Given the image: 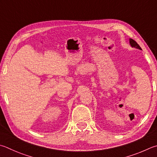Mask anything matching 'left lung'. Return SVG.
<instances>
[{"mask_svg": "<svg viewBox=\"0 0 157 157\" xmlns=\"http://www.w3.org/2000/svg\"><path fill=\"white\" fill-rule=\"evenodd\" d=\"M130 44L132 47H135L136 49H139L141 50V48L140 47V46H139V45L137 44V42L134 40L130 38Z\"/></svg>", "mask_w": 157, "mask_h": 157, "instance_id": "left-lung-1", "label": "left lung"}]
</instances>
